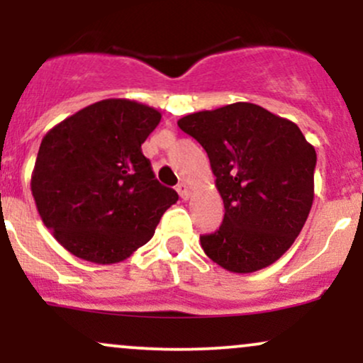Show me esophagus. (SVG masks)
<instances>
[{
  "label": "esophagus",
  "instance_id": "1",
  "mask_svg": "<svg viewBox=\"0 0 363 363\" xmlns=\"http://www.w3.org/2000/svg\"><path fill=\"white\" fill-rule=\"evenodd\" d=\"M177 193H179V196H181L182 199H184V201H187V199H189V187H187V184L186 182H179L177 184Z\"/></svg>",
  "mask_w": 363,
  "mask_h": 363
}]
</instances>
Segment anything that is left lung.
<instances>
[{"label": "left lung", "mask_w": 363, "mask_h": 363, "mask_svg": "<svg viewBox=\"0 0 363 363\" xmlns=\"http://www.w3.org/2000/svg\"><path fill=\"white\" fill-rule=\"evenodd\" d=\"M206 150L225 215L203 251L227 272L252 273L290 249L314 201L315 150L295 123L235 102L177 121Z\"/></svg>", "instance_id": "left-lung-1"}]
</instances>
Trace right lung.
Here are the masks:
<instances>
[{"instance_id":"obj_1","label":"right lung","mask_w":363,"mask_h":363,"mask_svg":"<svg viewBox=\"0 0 363 363\" xmlns=\"http://www.w3.org/2000/svg\"><path fill=\"white\" fill-rule=\"evenodd\" d=\"M160 119L145 104L106 99L43 138L32 196L45 227L73 256L97 264L126 259L179 199L141 152Z\"/></svg>"}]
</instances>
